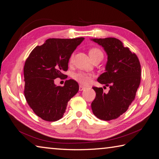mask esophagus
I'll use <instances>...</instances> for the list:
<instances>
[{
    "label": "esophagus",
    "mask_w": 159,
    "mask_h": 159,
    "mask_svg": "<svg viewBox=\"0 0 159 159\" xmlns=\"http://www.w3.org/2000/svg\"><path fill=\"white\" fill-rule=\"evenodd\" d=\"M85 89H86L85 87L81 86V85L79 86V90H80V91H82V90H84Z\"/></svg>",
    "instance_id": "34e87169"
}]
</instances>
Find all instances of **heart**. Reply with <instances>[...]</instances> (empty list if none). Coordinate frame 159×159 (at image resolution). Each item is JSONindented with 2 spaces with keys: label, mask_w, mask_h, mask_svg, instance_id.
Wrapping results in <instances>:
<instances>
[{
  "label": "heart",
  "mask_w": 159,
  "mask_h": 159,
  "mask_svg": "<svg viewBox=\"0 0 159 159\" xmlns=\"http://www.w3.org/2000/svg\"><path fill=\"white\" fill-rule=\"evenodd\" d=\"M89 55L93 58L95 56L98 55H103V52H101L100 49L97 48H93L89 50ZM73 54H71L69 58V63L70 64L73 61ZM93 75L90 73H86L84 72H77L74 73L73 75V78L75 80L76 82L80 83V84L84 86H87L90 83L92 79H93Z\"/></svg>",
  "instance_id": "obj_1"
}]
</instances>
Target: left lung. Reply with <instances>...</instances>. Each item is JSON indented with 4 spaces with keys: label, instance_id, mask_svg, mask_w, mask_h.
Here are the masks:
<instances>
[{
    "label": "left lung",
    "instance_id": "1",
    "mask_svg": "<svg viewBox=\"0 0 159 159\" xmlns=\"http://www.w3.org/2000/svg\"><path fill=\"white\" fill-rule=\"evenodd\" d=\"M104 48L108 56L105 72L97 81L109 87L108 93L102 88L93 87L96 97L91 104L98 118L109 121L120 117L135 99L141 82V65L137 55L124 47L118 39H93Z\"/></svg>",
    "mask_w": 159,
    "mask_h": 159
}]
</instances>
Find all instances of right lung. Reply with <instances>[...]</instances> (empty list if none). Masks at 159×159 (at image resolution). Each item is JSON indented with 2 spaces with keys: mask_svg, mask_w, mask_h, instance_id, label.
<instances>
[{
  "mask_svg": "<svg viewBox=\"0 0 159 159\" xmlns=\"http://www.w3.org/2000/svg\"><path fill=\"white\" fill-rule=\"evenodd\" d=\"M84 40L75 39H48L35 47L24 66V93L27 103L34 114L48 122L61 119L68 101L79 90L73 80H66L64 86H56L54 80L66 78L70 56Z\"/></svg>",
  "mask_w": 159,
  "mask_h": 159,
  "instance_id": "right-lung-1",
  "label": "right lung"
}]
</instances>
